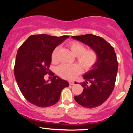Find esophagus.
<instances>
[{
  "instance_id": "1",
  "label": "esophagus",
  "mask_w": 133,
  "mask_h": 133,
  "mask_svg": "<svg viewBox=\"0 0 133 133\" xmlns=\"http://www.w3.org/2000/svg\"><path fill=\"white\" fill-rule=\"evenodd\" d=\"M69 84L70 85H74V81H69Z\"/></svg>"
}]
</instances>
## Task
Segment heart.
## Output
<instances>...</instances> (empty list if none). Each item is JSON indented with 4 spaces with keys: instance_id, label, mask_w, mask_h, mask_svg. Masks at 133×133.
Returning a JSON list of instances; mask_svg holds the SVG:
<instances>
[{
    "instance_id": "b5f03b06",
    "label": "heart",
    "mask_w": 133,
    "mask_h": 133,
    "mask_svg": "<svg viewBox=\"0 0 133 133\" xmlns=\"http://www.w3.org/2000/svg\"><path fill=\"white\" fill-rule=\"evenodd\" d=\"M68 46L72 53L77 56V62L84 71H88L94 68L97 61V54L94 50L86 49L83 44L75 41L69 42ZM58 51L59 47H56L52 52L51 61L54 64L57 62ZM80 66L77 64H64L57 67V73L62 78L71 80L81 72L82 70Z\"/></svg>"
}]
</instances>
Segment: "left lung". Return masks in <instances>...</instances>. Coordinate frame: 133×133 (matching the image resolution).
<instances>
[{
	"mask_svg": "<svg viewBox=\"0 0 133 133\" xmlns=\"http://www.w3.org/2000/svg\"><path fill=\"white\" fill-rule=\"evenodd\" d=\"M89 45L97 54V61L91 71L83 75V91L74 96L79 104L87 108L99 106L108 99L113 91L118 62L113 47L103 38L93 34L72 36ZM76 83V82H75Z\"/></svg>",
	"mask_w": 133,
	"mask_h": 133,
	"instance_id": "obj_1",
	"label": "left lung"
}]
</instances>
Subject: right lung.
I'll return each mask as SVG.
<instances>
[{"label": "right lung", "instance_id": "obj_1", "mask_svg": "<svg viewBox=\"0 0 133 133\" xmlns=\"http://www.w3.org/2000/svg\"><path fill=\"white\" fill-rule=\"evenodd\" d=\"M68 37L32 35L18 49L14 69L15 77L25 99L35 106L46 108L55 104L60 99L62 90L69 86L68 81L49 73V69L52 52ZM47 73L53 76L51 83L43 78Z\"/></svg>", "mask_w": 133, "mask_h": 133}]
</instances>
